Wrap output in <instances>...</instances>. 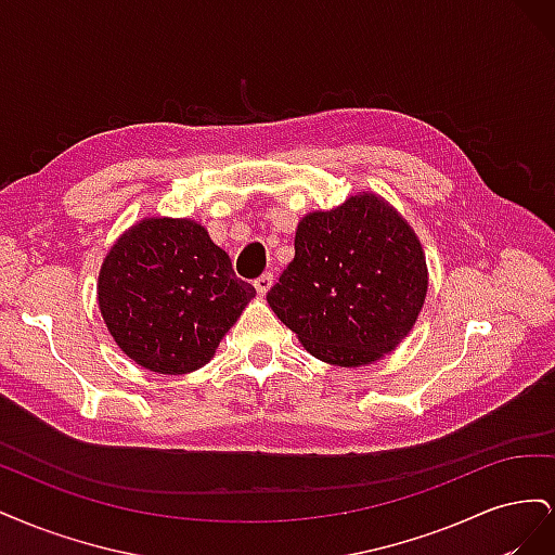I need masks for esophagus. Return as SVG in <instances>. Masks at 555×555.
<instances>
[{
    "label": "esophagus",
    "mask_w": 555,
    "mask_h": 555,
    "mask_svg": "<svg viewBox=\"0 0 555 555\" xmlns=\"http://www.w3.org/2000/svg\"><path fill=\"white\" fill-rule=\"evenodd\" d=\"M271 287H273V275L271 273H263L261 278L255 280V289H257L259 296H266L268 292H271Z\"/></svg>",
    "instance_id": "34e87169"
}]
</instances>
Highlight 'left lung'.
I'll return each instance as SVG.
<instances>
[{"label": "left lung", "mask_w": 555, "mask_h": 555, "mask_svg": "<svg viewBox=\"0 0 555 555\" xmlns=\"http://www.w3.org/2000/svg\"><path fill=\"white\" fill-rule=\"evenodd\" d=\"M294 259L266 300L319 361L361 367L408 338L428 294L422 241L389 201L359 192L300 217Z\"/></svg>", "instance_id": "obj_1"}]
</instances>
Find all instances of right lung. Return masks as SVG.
Returning <instances> with one entry per match:
<instances>
[{
    "mask_svg": "<svg viewBox=\"0 0 555 555\" xmlns=\"http://www.w3.org/2000/svg\"><path fill=\"white\" fill-rule=\"evenodd\" d=\"M257 296L192 217L147 215L102 261L96 300L115 345L159 375L204 367Z\"/></svg>",
    "mask_w": 555,
    "mask_h": 555,
    "instance_id": "right-lung-1",
    "label": "right lung"
}]
</instances>
